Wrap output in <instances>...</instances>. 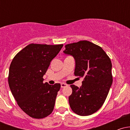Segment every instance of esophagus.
Wrapping results in <instances>:
<instances>
[{"label":"esophagus","mask_w":130,"mask_h":130,"mask_svg":"<svg viewBox=\"0 0 130 130\" xmlns=\"http://www.w3.org/2000/svg\"><path fill=\"white\" fill-rule=\"evenodd\" d=\"M67 86H68V85L65 84V83H61V87H67Z\"/></svg>","instance_id":"esophagus-1"}]
</instances>
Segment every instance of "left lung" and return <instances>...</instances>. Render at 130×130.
I'll list each match as a JSON object with an SVG mask.
<instances>
[{"label":"left lung","instance_id":"left-lung-1","mask_svg":"<svg viewBox=\"0 0 130 130\" xmlns=\"http://www.w3.org/2000/svg\"><path fill=\"white\" fill-rule=\"evenodd\" d=\"M64 53L75 59L74 75L84 77L81 87L71 85L70 108L82 116L100 109L105 101L112 83L110 58L100 46L84 40L65 46Z\"/></svg>","mask_w":130,"mask_h":130}]
</instances>
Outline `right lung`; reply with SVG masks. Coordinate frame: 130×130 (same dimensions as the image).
<instances>
[{
  "instance_id": "obj_1",
  "label": "right lung",
  "mask_w": 130,
  "mask_h": 130,
  "mask_svg": "<svg viewBox=\"0 0 130 130\" xmlns=\"http://www.w3.org/2000/svg\"><path fill=\"white\" fill-rule=\"evenodd\" d=\"M63 44L31 43L19 52L10 66L8 84L20 108L34 119H43L53 111L60 84L43 83L51 62Z\"/></svg>"
}]
</instances>
